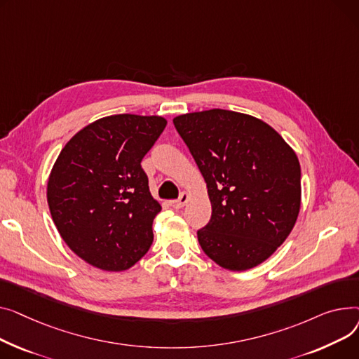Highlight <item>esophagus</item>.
<instances>
[{"label":"esophagus","instance_id":"obj_1","mask_svg":"<svg viewBox=\"0 0 359 359\" xmlns=\"http://www.w3.org/2000/svg\"><path fill=\"white\" fill-rule=\"evenodd\" d=\"M188 198H189V194L184 191V193L180 196V198H178V200L171 201V205H172L174 208H182V207L185 205V203L188 201Z\"/></svg>","mask_w":359,"mask_h":359}]
</instances>
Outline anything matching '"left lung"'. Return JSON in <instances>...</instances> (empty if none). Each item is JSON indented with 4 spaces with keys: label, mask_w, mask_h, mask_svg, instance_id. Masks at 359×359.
Returning a JSON list of instances; mask_svg holds the SVG:
<instances>
[{
    "label": "left lung",
    "mask_w": 359,
    "mask_h": 359,
    "mask_svg": "<svg viewBox=\"0 0 359 359\" xmlns=\"http://www.w3.org/2000/svg\"><path fill=\"white\" fill-rule=\"evenodd\" d=\"M174 124L212 203V219L197 231L204 254L230 271L262 264L288 238L300 212L296 152L269 124L243 113H187Z\"/></svg>",
    "instance_id": "obj_1"
}]
</instances>
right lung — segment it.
Listing matches in <instances>:
<instances>
[{
  "label": "right lung",
  "instance_id": "add662e5",
  "mask_svg": "<svg viewBox=\"0 0 359 359\" xmlns=\"http://www.w3.org/2000/svg\"><path fill=\"white\" fill-rule=\"evenodd\" d=\"M165 126L161 116H107L60 151L48 181L49 210L62 239L90 265L126 271L149 250L162 207L140 162Z\"/></svg>",
  "mask_w": 359,
  "mask_h": 359
}]
</instances>
